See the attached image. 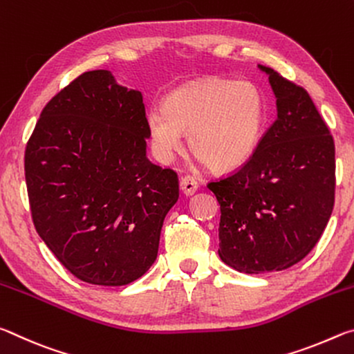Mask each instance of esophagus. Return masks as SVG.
<instances>
[{"label":"esophagus","mask_w":354,"mask_h":354,"mask_svg":"<svg viewBox=\"0 0 354 354\" xmlns=\"http://www.w3.org/2000/svg\"><path fill=\"white\" fill-rule=\"evenodd\" d=\"M179 189H181L183 195H185V196H192V195L195 194L196 190H198V183H196L194 178H190V176H184V178L181 179V183H179Z\"/></svg>","instance_id":"1"}]
</instances>
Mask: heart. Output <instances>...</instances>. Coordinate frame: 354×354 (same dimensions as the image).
<instances>
[{"mask_svg":"<svg viewBox=\"0 0 354 354\" xmlns=\"http://www.w3.org/2000/svg\"><path fill=\"white\" fill-rule=\"evenodd\" d=\"M266 124V100L250 80L205 77L171 91L164 106L149 107L145 128L154 159L170 164L183 149V133L201 162L234 170L253 156Z\"/></svg>","mask_w":354,"mask_h":354,"instance_id":"heart-1","label":"heart"}]
</instances>
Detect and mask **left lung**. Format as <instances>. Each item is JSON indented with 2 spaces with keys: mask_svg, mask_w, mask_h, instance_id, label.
Here are the masks:
<instances>
[{
  "mask_svg": "<svg viewBox=\"0 0 354 354\" xmlns=\"http://www.w3.org/2000/svg\"><path fill=\"white\" fill-rule=\"evenodd\" d=\"M268 76L278 118L241 170L207 184L220 205L218 256L250 274L286 270L319 242L331 217L335 149L303 87Z\"/></svg>",
  "mask_w": 354,
  "mask_h": 354,
  "instance_id": "left-lung-1",
  "label": "left lung"
}]
</instances>
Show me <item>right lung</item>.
Listing matches in <instances>:
<instances>
[{"mask_svg": "<svg viewBox=\"0 0 354 354\" xmlns=\"http://www.w3.org/2000/svg\"><path fill=\"white\" fill-rule=\"evenodd\" d=\"M145 106L109 70L86 71L41 111L26 145L34 226L84 283L124 286L158 257L178 176L147 159Z\"/></svg>", "mask_w": 354, "mask_h": 354, "instance_id": "add662e5", "label": "right lung"}]
</instances>
